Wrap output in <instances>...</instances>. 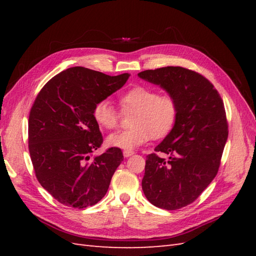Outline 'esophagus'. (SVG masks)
<instances>
[{
    "instance_id": "1",
    "label": "esophagus",
    "mask_w": 256,
    "mask_h": 256,
    "mask_svg": "<svg viewBox=\"0 0 256 256\" xmlns=\"http://www.w3.org/2000/svg\"><path fill=\"white\" fill-rule=\"evenodd\" d=\"M133 154H134L133 150H123L124 157H130V156H132Z\"/></svg>"
}]
</instances>
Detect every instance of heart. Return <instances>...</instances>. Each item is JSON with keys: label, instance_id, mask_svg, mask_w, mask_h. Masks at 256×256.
Listing matches in <instances>:
<instances>
[{"label": "heart", "instance_id": "heart-1", "mask_svg": "<svg viewBox=\"0 0 256 256\" xmlns=\"http://www.w3.org/2000/svg\"><path fill=\"white\" fill-rule=\"evenodd\" d=\"M123 112H132L130 116L131 128L108 135L106 143L112 148L131 150L152 138H162L175 126L179 106L170 94H158L154 88L136 86L118 96ZM99 126L112 130L118 125L121 114L112 103L103 99L98 101L92 111Z\"/></svg>", "mask_w": 256, "mask_h": 256}]
</instances>
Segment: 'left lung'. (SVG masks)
<instances>
[{
    "mask_svg": "<svg viewBox=\"0 0 256 256\" xmlns=\"http://www.w3.org/2000/svg\"><path fill=\"white\" fill-rule=\"evenodd\" d=\"M138 77L160 86L179 106L175 126L156 153L146 156L142 189L158 208L180 209L194 202L218 174L229 134L224 101L208 79L184 67L144 70Z\"/></svg>",
    "mask_w": 256,
    "mask_h": 256,
    "instance_id": "obj_1",
    "label": "left lung"
}]
</instances>
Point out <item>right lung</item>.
<instances>
[{
  "label": "right lung",
  "instance_id": "add662e5",
  "mask_svg": "<svg viewBox=\"0 0 256 256\" xmlns=\"http://www.w3.org/2000/svg\"><path fill=\"white\" fill-rule=\"evenodd\" d=\"M128 77L72 67L52 77L37 94L28 118L30 155L37 180L60 204L84 209L106 194L123 153L111 148L92 158L103 143L92 111Z\"/></svg>",
  "mask_w": 256,
  "mask_h": 256
}]
</instances>
